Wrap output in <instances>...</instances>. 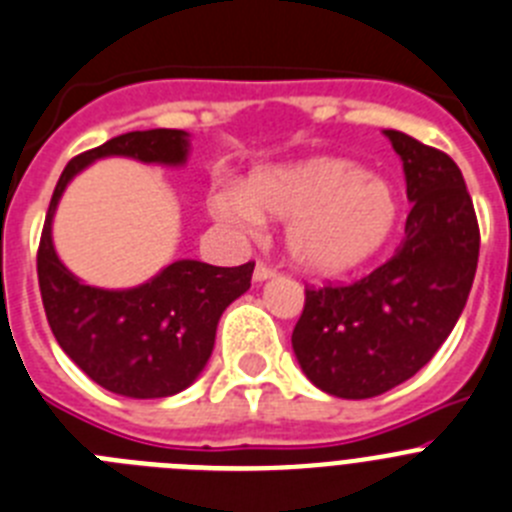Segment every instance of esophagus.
<instances>
[{"label":"esophagus","mask_w":512,"mask_h":512,"mask_svg":"<svg viewBox=\"0 0 512 512\" xmlns=\"http://www.w3.org/2000/svg\"><path fill=\"white\" fill-rule=\"evenodd\" d=\"M274 274H277V269H271V266L264 264V261H259V264H256V269H253V279H256V282H264V279H271V277H274Z\"/></svg>","instance_id":"34e87169"}]
</instances>
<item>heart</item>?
<instances>
[{
  "instance_id": "obj_1",
  "label": "heart",
  "mask_w": 512,
  "mask_h": 512,
  "mask_svg": "<svg viewBox=\"0 0 512 512\" xmlns=\"http://www.w3.org/2000/svg\"><path fill=\"white\" fill-rule=\"evenodd\" d=\"M210 215L256 233L264 215L287 220L284 243L300 269L336 277L374 259L397 220L392 189L346 158H310L253 171L243 187L215 189Z\"/></svg>"
}]
</instances>
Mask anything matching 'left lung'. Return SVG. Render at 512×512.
<instances>
[{
  "label": "left lung",
  "instance_id": "1",
  "mask_svg": "<svg viewBox=\"0 0 512 512\" xmlns=\"http://www.w3.org/2000/svg\"><path fill=\"white\" fill-rule=\"evenodd\" d=\"M402 158L405 238L387 264L351 284L305 289L292 348L315 387L343 400L392 390L433 359L467 305L479 225L454 158L384 130Z\"/></svg>",
  "mask_w": 512,
  "mask_h": 512
}]
</instances>
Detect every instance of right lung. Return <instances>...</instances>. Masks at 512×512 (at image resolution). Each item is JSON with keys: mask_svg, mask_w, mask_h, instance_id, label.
<instances>
[{"mask_svg": "<svg viewBox=\"0 0 512 512\" xmlns=\"http://www.w3.org/2000/svg\"><path fill=\"white\" fill-rule=\"evenodd\" d=\"M184 130H135L79 153L53 189L38 246V284L45 318L58 346L89 379L133 400H156L187 390L200 377L215 346L217 320L251 287L253 261L210 266L174 261L151 282L133 289H99L79 282L56 256L53 212L66 184L104 156H130L143 164L187 161Z\"/></svg>", "mask_w": 512, "mask_h": 512, "instance_id": "add662e5", "label": "right lung"}]
</instances>
